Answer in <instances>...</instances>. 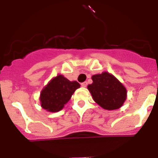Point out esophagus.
<instances>
[{
  "instance_id": "esophagus-1",
  "label": "esophagus",
  "mask_w": 158,
  "mask_h": 158,
  "mask_svg": "<svg viewBox=\"0 0 158 158\" xmlns=\"http://www.w3.org/2000/svg\"><path fill=\"white\" fill-rule=\"evenodd\" d=\"M87 85H88V83L86 81H85V82H83V83H81V86H82V87L85 88Z\"/></svg>"
}]
</instances>
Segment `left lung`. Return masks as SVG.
Returning <instances> with one entry per match:
<instances>
[{
	"mask_svg": "<svg viewBox=\"0 0 158 158\" xmlns=\"http://www.w3.org/2000/svg\"><path fill=\"white\" fill-rule=\"evenodd\" d=\"M93 83L88 85L93 99L104 109L120 108L127 99V89L114 75L108 72L92 77Z\"/></svg>",
	"mask_w": 158,
	"mask_h": 158,
	"instance_id": "1",
	"label": "left lung"
}]
</instances>
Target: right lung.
I'll use <instances>...</instances> for the list:
<instances>
[{"label": "right lung", "mask_w": 158, "mask_h": 158, "mask_svg": "<svg viewBox=\"0 0 158 158\" xmlns=\"http://www.w3.org/2000/svg\"><path fill=\"white\" fill-rule=\"evenodd\" d=\"M80 86L76 81H70L63 75H58L42 89L40 97L41 107L50 112L61 111Z\"/></svg>", "instance_id": "obj_1"}]
</instances>
